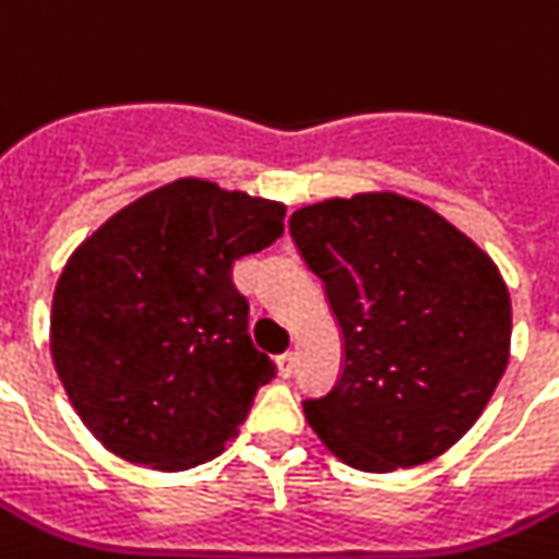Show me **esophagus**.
<instances>
[{
  "instance_id": "1",
  "label": "esophagus",
  "mask_w": 559,
  "mask_h": 559,
  "mask_svg": "<svg viewBox=\"0 0 559 559\" xmlns=\"http://www.w3.org/2000/svg\"><path fill=\"white\" fill-rule=\"evenodd\" d=\"M276 371L283 380H288L290 373H294V354H283V357H276Z\"/></svg>"
}]
</instances>
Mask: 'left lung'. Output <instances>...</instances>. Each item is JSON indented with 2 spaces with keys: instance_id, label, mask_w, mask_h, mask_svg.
<instances>
[{
  "instance_id": "1",
  "label": "left lung",
  "mask_w": 559,
  "mask_h": 559,
  "mask_svg": "<svg viewBox=\"0 0 559 559\" xmlns=\"http://www.w3.org/2000/svg\"><path fill=\"white\" fill-rule=\"evenodd\" d=\"M288 228L345 345L334 389L302 403L308 426L359 472L449 451L509 366L511 297L495 260L445 216L391 191L299 207Z\"/></svg>"
}]
</instances>
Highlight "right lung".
Instances as JSON below:
<instances>
[{"instance_id":"add662e5","label":"right lung","mask_w":559,"mask_h":559,"mask_svg":"<svg viewBox=\"0 0 559 559\" xmlns=\"http://www.w3.org/2000/svg\"><path fill=\"white\" fill-rule=\"evenodd\" d=\"M283 202L188 177L124 205L71 253L50 354L105 449L186 472L237 435L276 368L253 348L230 269L283 237Z\"/></svg>"}]
</instances>
